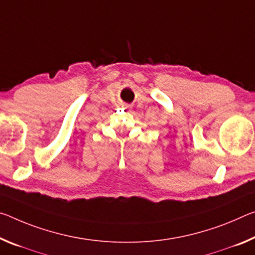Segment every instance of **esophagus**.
Listing matches in <instances>:
<instances>
[{
    "mask_svg": "<svg viewBox=\"0 0 255 255\" xmlns=\"http://www.w3.org/2000/svg\"><path fill=\"white\" fill-rule=\"evenodd\" d=\"M123 108H125V109H127V108H129V107L127 106V104H124V106H123Z\"/></svg>",
    "mask_w": 255,
    "mask_h": 255,
    "instance_id": "34e87169",
    "label": "esophagus"
}]
</instances>
